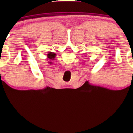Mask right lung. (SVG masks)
Returning a JSON list of instances; mask_svg holds the SVG:
<instances>
[{
  "label": "right lung",
  "instance_id": "1",
  "mask_svg": "<svg viewBox=\"0 0 133 133\" xmlns=\"http://www.w3.org/2000/svg\"><path fill=\"white\" fill-rule=\"evenodd\" d=\"M56 54L54 52H48L47 54V60H49V63L50 64H52V61L54 60L55 59V57H56Z\"/></svg>",
  "mask_w": 133,
  "mask_h": 133
}]
</instances>
